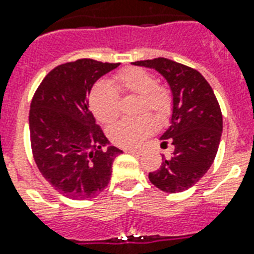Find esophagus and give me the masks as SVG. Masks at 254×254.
<instances>
[{
  "label": "esophagus",
  "mask_w": 254,
  "mask_h": 254,
  "mask_svg": "<svg viewBox=\"0 0 254 254\" xmlns=\"http://www.w3.org/2000/svg\"><path fill=\"white\" fill-rule=\"evenodd\" d=\"M125 152H128V154H135V155H140L142 151L140 150H134V148H125Z\"/></svg>",
  "instance_id": "obj_1"
}]
</instances>
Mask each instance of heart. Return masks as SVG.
I'll use <instances>...</instances> for the list:
<instances>
[{
  "label": "heart",
  "instance_id": "b5f03b06",
  "mask_svg": "<svg viewBox=\"0 0 254 254\" xmlns=\"http://www.w3.org/2000/svg\"><path fill=\"white\" fill-rule=\"evenodd\" d=\"M114 83L100 80L89 93V107L95 118L102 123H112L119 116V92L138 95L136 112H154L159 119H166L173 110V92L165 84L156 83L148 70L139 66L120 69L114 76ZM156 128L155 118L143 114L123 119L110 129V138L122 147H135Z\"/></svg>",
  "mask_w": 254,
  "mask_h": 254
}]
</instances>
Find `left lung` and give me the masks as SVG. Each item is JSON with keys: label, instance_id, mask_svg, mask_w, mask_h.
I'll use <instances>...</instances> for the list:
<instances>
[{"label": "left lung", "instance_id": "8db88e82", "mask_svg": "<svg viewBox=\"0 0 254 254\" xmlns=\"http://www.w3.org/2000/svg\"><path fill=\"white\" fill-rule=\"evenodd\" d=\"M158 70L173 92L171 125L161 136L174 151L162 158L161 167L148 174L151 184L166 192H181L195 185L214 162L222 134L220 104L206 79L194 68L158 57L135 62Z\"/></svg>", "mask_w": 254, "mask_h": 254}]
</instances>
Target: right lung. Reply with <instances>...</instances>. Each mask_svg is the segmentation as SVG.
<instances>
[{"instance_id":"1","label":"right lung","mask_w":254,"mask_h":254,"mask_svg":"<svg viewBox=\"0 0 254 254\" xmlns=\"http://www.w3.org/2000/svg\"><path fill=\"white\" fill-rule=\"evenodd\" d=\"M119 63L79 59L48 73L30 103V146L40 173L70 199L96 197L111 179L122 150L108 139L88 110L96 80Z\"/></svg>"}]
</instances>
